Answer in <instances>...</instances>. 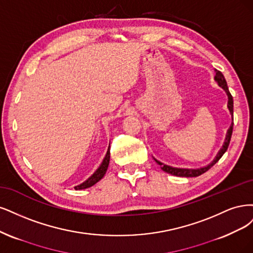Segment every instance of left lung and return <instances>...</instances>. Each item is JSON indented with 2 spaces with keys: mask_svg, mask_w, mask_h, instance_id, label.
Returning a JSON list of instances; mask_svg holds the SVG:
<instances>
[{
  "mask_svg": "<svg viewBox=\"0 0 253 253\" xmlns=\"http://www.w3.org/2000/svg\"><path fill=\"white\" fill-rule=\"evenodd\" d=\"M214 80L217 82L218 86L222 87L224 90L226 91L227 95H228V108H229V111L231 113V116L233 117V99H232V95L231 93L229 92V89H228V86H227V82L226 80L223 76V73L221 71L218 70H215V77H214ZM233 120V119H232ZM232 130H233V123L231 124L230 128L228 129V132H227V135H226V140H225V143L223 145L222 149L218 151L216 158L212 161V163H210V164L206 167H203V168H200V169H184V168H174V167H171V166H168V165H165L163 164V163L157 161L156 159V162L158 163V164L160 165V167L165 171V172L167 173H170L172 175H176V176H185V177H193V176H199L201 174H203L204 172H206L207 170H209L211 167H212L215 163L221 159L223 157V154L226 152V150L228 149V146H229V143H230V140H231V135H232Z\"/></svg>",
  "mask_w": 253,
  "mask_h": 253,
  "instance_id": "left-lung-1",
  "label": "left lung"
}]
</instances>
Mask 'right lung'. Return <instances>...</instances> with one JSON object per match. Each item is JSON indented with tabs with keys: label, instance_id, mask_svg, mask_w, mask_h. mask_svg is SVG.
<instances>
[{
	"label": "right lung",
	"instance_id": "add662e5",
	"mask_svg": "<svg viewBox=\"0 0 253 253\" xmlns=\"http://www.w3.org/2000/svg\"><path fill=\"white\" fill-rule=\"evenodd\" d=\"M109 161H110V150L108 149L107 151V154H106V157L102 163V165L99 167V169H97L95 172L88 178L87 181H85L83 184H81L77 187H75L76 190H80V189H86V188H89V187L93 186L95 183L99 182L101 178L105 175L106 171H107V168H108V165H109Z\"/></svg>",
	"mask_w": 253,
	"mask_h": 253
}]
</instances>
